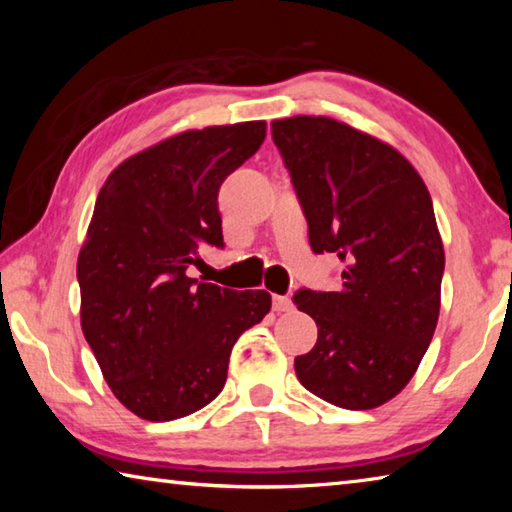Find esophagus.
<instances>
[{"label":"esophagus","instance_id":"1","mask_svg":"<svg viewBox=\"0 0 512 512\" xmlns=\"http://www.w3.org/2000/svg\"><path fill=\"white\" fill-rule=\"evenodd\" d=\"M293 302L289 296H273V309L280 314V311H291Z\"/></svg>","mask_w":512,"mask_h":512}]
</instances>
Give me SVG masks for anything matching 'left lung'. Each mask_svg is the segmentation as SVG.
<instances>
[{
    "instance_id": "8db88e82",
    "label": "left lung",
    "mask_w": 512,
    "mask_h": 512,
    "mask_svg": "<svg viewBox=\"0 0 512 512\" xmlns=\"http://www.w3.org/2000/svg\"><path fill=\"white\" fill-rule=\"evenodd\" d=\"M316 255L341 259V289H300L318 341L296 357L300 384L366 411L409 384L433 339L445 250L431 196L393 146L329 117L271 124Z\"/></svg>"
}]
</instances>
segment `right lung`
<instances>
[{"mask_svg":"<svg viewBox=\"0 0 512 512\" xmlns=\"http://www.w3.org/2000/svg\"><path fill=\"white\" fill-rule=\"evenodd\" d=\"M266 121L169 137L110 173L79 253L81 327L128 411L169 422L223 391L232 345L271 293L189 277L203 246L223 248L219 189L255 155Z\"/></svg>","mask_w":512,"mask_h":512,"instance_id":"right-lung-1","label":"right lung"}]
</instances>
